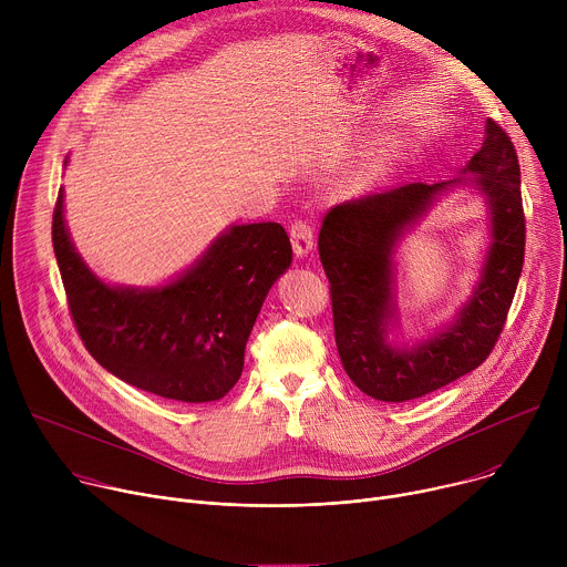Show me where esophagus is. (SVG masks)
Returning <instances> with one entry per match:
<instances>
[{
    "mask_svg": "<svg viewBox=\"0 0 567 567\" xmlns=\"http://www.w3.org/2000/svg\"><path fill=\"white\" fill-rule=\"evenodd\" d=\"M289 235H291V247H293L296 256L302 258L313 249V228L309 226V221H305V219L293 221Z\"/></svg>",
    "mask_w": 567,
    "mask_h": 567,
    "instance_id": "34e87169",
    "label": "esophagus"
}]
</instances>
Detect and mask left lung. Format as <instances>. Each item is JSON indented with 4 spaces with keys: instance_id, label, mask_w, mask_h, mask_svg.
<instances>
[{
    "instance_id": "8db88e82",
    "label": "left lung",
    "mask_w": 567,
    "mask_h": 567,
    "mask_svg": "<svg viewBox=\"0 0 567 567\" xmlns=\"http://www.w3.org/2000/svg\"><path fill=\"white\" fill-rule=\"evenodd\" d=\"M464 173L492 208L494 241L482 278L457 320L411 350L385 341L392 316V249L435 195L455 182H411L334 206L322 219L318 254L330 280L334 339L359 390L379 401L424 396L487 361L507 322L525 260V210L518 154L507 132L487 121L484 143Z\"/></svg>"
}]
</instances>
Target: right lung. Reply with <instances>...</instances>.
Wrapping results in <instances>:
<instances>
[{"mask_svg":"<svg viewBox=\"0 0 567 567\" xmlns=\"http://www.w3.org/2000/svg\"><path fill=\"white\" fill-rule=\"evenodd\" d=\"M51 235L69 313L87 352L121 381L188 403L221 399L237 383L260 307L291 265L280 224H241L166 287H107L71 245L62 190Z\"/></svg>","mask_w":567,"mask_h":567,"instance_id":"obj_1","label":"right lung"}]
</instances>
